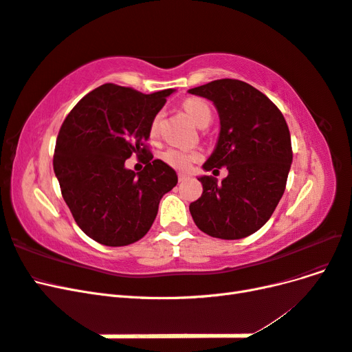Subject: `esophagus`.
I'll return each instance as SVG.
<instances>
[{
	"mask_svg": "<svg viewBox=\"0 0 352 352\" xmlns=\"http://www.w3.org/2000/svg\"><path fill=\"white\" fill-rule=\"evenodd\" d=\"M177 177H179V182H184V180H186V179L189 177V175H186V173H179Z\"/></svg>",
	"mask_w": 352,
	"mask_h": 352,
	"instance_id": "esophagus-1",
	"label": "esophagus"
}]
</instances>
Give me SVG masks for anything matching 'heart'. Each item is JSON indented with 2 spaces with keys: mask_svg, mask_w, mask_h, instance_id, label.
<instances>
[{
  "mask_svg": "<svg viewBox=\"0 0 352 352\" xmlns=\"http://www.w3.org/2000/svg\"><path fill=\"white\" fill-rule=\"evenodd\" d=\"M184 109L186 114L189 116V119L192 120L198 127H206L211 122V110L208 107V104L206 101H202L199 98H188L184 102ZM160 120H162V114H157L153 122L150 131L153 135L157 133ZM199 153L197 151H186V150H179V148H170V150L163 153V160L168 164L177 170H188L190 168L195 162L199 160Z\"/></svg>",
  "mask_w": 352,
  "mask_h": 352,
  "instance_id": "1",
  "label": "heart"
}]
</instances>
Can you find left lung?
Segmentation results:
<instances>
[{
  "label": "left lung",
  "mask_w": 352,
  "mask_h": 352,
  "mask_svg": "<svg viewBox=\"0 0 352 352\" xmlns=\"http://www.w3.org/2000/svg\"><path fill=\"white\" fill-rule=\"evenodd\" d=\"M188 92L210 100L220 119L216 148L202 168L225 166L229 172L221 184L212 176L198 177L202 195L190 202V216L212 238H247L265 225L285 192L292 164L285 117L242 80L219 79Z\"/></svg>",
  "instance_id": "8db88e82"
}]
</instances>
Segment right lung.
Returning <instances> with one entry per match:
<instances>
[{"label":"right lung","instance_id":"1","mask_svg":"<svg viewBox=\"0 0 352 352\" xmlns=\"http://www.w3.org/2000/svg\"><path fill=\"white\" fill-rule=\"evenodd\" d=\"M175 89L142 94L105 83L74 105L54 151L61 195L89 238L107 247L140 241L155 220L160 199L177 184L175 170L145 148L151 122ZM146 155L135 174L124 162Z\"/></svg>","mask_w":352,"mask_h":352}]
</instances>
